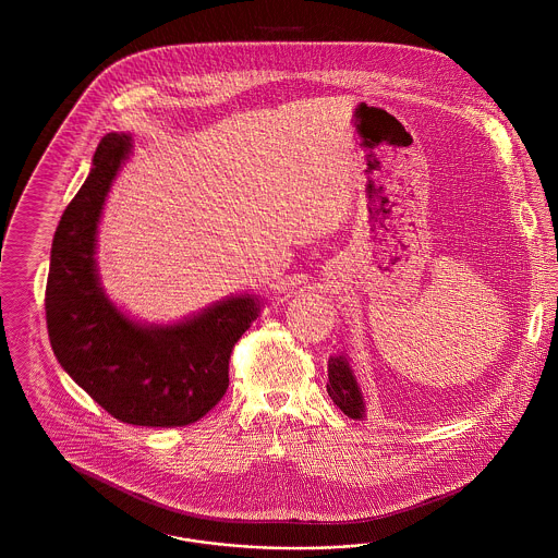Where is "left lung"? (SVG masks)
<instances>
[{"mask_svg":"<svg viewBox=\"0 0 558 558\" xmlns=\"http://www.w3.org/2000/svg\"><path fill=\"white\" fill-rule=\"evenodd\" d=\"M327 392L333 399V403L352 420L366 417V401L360 389V383L355 378L354 368L350 364L348 354H336L327 362Z\"/></svg>","mask_w":558,"mask_h":558,"instance_id":"left-lung-1","label":"left lung"}]
</instances>
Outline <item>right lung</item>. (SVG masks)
I'll return each mask as SVG.
<instances>
[{"mask_svg": "<svg viewBox=\"0 0 558 558\" xmlns=\"http://www.w3.org/2000/svg\"><path fill=\"white\" fill-rule=\"evenodd\" d=\"M133 153L131 135L104 136L84 186L51 247L47 327L63 371L120 422L182 427L198 422L229 387L236 339L259 317L255 294H233L182 322L131 319L101 288L96 262L104 204Z\"/></svg>", "mask_w": 558, "mask_h": 558, "instance_id": "add662e5", "label": "right lung"}]
</instances>
